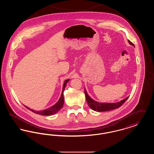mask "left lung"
<instances>
[{"label":"left lung","instance_id":"1","mask_svg":"<svg viewBox=\"0 0 154 154\" xmlns=\"http://www.w3.org/2000/svg\"><path fill=\"white\" fill-rule=\"evenodd\" d=\"M129 43L134 47V45L131 42L128 40ZM85 94L86 97V100L88 103V106L89 107L94 111H96L98 112H102V111H107L110 110H114L116 109H118L121 107L125 102L128 99L129 96L125 98L124 100L117 103H100L96 102L92 99L88 95L86 89H85Z\"/></svg>","mask_w":154,"mask_h":154}]
</instances>
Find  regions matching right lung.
<instances>
[{"label":"right lung","instance_id":"1","mask_svg":"<svg viewBox=\"0 0 154 154\" xmlns=\"http://www.w3.org/2000/svg\"><path fill=\"white\" fill-rule=\"evenodd\" d=\"M69 80H70V79H67V80H66L65 81V82L63 83V85L62 94H61V96H60L58 101L54 105H53L52 106H51V107H49V108H48L47 109H45V110L36 111V110L30 109L28 107H27V106H26L25 105H24V106L26 108H27L28 109H29L30 111L33 112L34 113L37 114H40V115H42V116H51V115H53V114H56L58 111H59V110L62 108V107L63 106V104H64L63 91H64V89L65 88L67 83L68 82V81Z\"/></svg>","mask_w":154,"mask_h":154}]
</instances>
